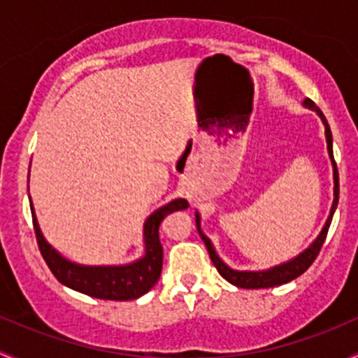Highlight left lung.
<instances>
[{"label":"left lung","mask_w":358,"mask_h":358,"mask_svg":"<svg viewBox=\"0 0 358 358\" xmlns=\"http://www.w3.org/2000/svg\"><path fill=\"white\" fill-rule=\"evenodd\" d=\"M303 105L307 106V108H310V110H314V112H317V115H319L320 120H322L324 127H326L327 153H329L331 164H333V179H334V200H333V206H331L329 217H327L326 224H324L322 231H320V234L317 236L315 241L312 243V245L308 246V248L305 250V252H301L298 257H294V259L285 262V264H281V265H275V267L267 268V271H234V268H231L229 265L224 264V260L220 259L219 255H217V252H215V248H213L212 241H210V239L203 234V231H201L200 213L196 212L198 233H200L201 239H203V243H205V246H206V250H208L210 259H212L213 265H215V268H217V271H219V274L222 275V278L226 279V281H229L231 285L238 286V288H246V289L274 288V286L286 285V282L293 281V279H296L298 275L303 274V272L307 271V268L310 267L312 264H314V260L317 259V255H319L320 248H322L324 241H326V236H327V231H329L331 220H333L334 210H336V206H338V198H340V179H338L336 162H334V157H333V134H331L329 124H327L326 117H324V113L320 112L319 106H317L315 103L312 101V99H308V98L305 99Z\"/></svg>","instance_id":"left-lung-1"}]
</instances>
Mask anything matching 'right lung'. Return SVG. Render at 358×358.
Returning <instances> with one entry per match:
<instances>
[{"label":"right lung","mask_w":358,"mask_h":358,"mask_svg":"<svg viewBox=\"0 0 358 358\" xmlns=\"http://www.w3.org/2000/svg\"><path fill=\"white\" fill-rule=\"evenodd\" d=\"M187 205L189 203L184 198H178V200H172L171 203L155 210L143 227L145 255L139 260L125 265H80L67 260L57 250L51 248L50 243L44 239L38 219H36L32 200L31 212L39 252L50 271L62 285L79 291V293L99 298V300L125 301L143 296L157 285L162 274V260H164V248H162L160 236H158L160 222L165 219V215L176 212V210L187 208Z\"/></svg>","instance_id":"add662e5"}]
</instances>
